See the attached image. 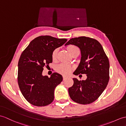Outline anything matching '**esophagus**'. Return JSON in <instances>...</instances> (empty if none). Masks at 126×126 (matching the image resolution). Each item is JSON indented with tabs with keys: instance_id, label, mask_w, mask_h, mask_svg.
Segmentation results:
<instances>
[{
	"instance_id": "esophagus-1",
	"label": "esophagus",
	"mask_w": 126,
	"mask_h": 126,
	"mask_svg": "<svg viewBox=\"0 0 126 126\" xmlns=\"http://www.w3.org/2000/svg\"><path fill=\"white\" fill-rule=\"evenodd\" d=\"M67 78H68V77H65V76H63V80H65V79H66Z\"/></svg>"
}]
</instances>
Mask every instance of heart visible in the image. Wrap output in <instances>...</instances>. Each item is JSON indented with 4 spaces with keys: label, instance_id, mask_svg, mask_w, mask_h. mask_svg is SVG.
I'll use <instances>...</instances> for the list:
<instances>
[{
    "label": "heart",
    "instance_id": "obj_1",
    "mask_svg": "<svg viewBox=\"0 0 126 126\" xmlns=\"http://www.w3.org/2000/svg\"><path fill=\"white\" fill-rule=\"evenodd\" d=\"M66 49H67V50L68 51L69 54H70L74 50L78 49V48L77 47H76L75 46L70 45L67 47ZM57 51H58V50L56 49L54 50L53 52H52V57L53 59L56 58L57 56ZM56 69H57V71L58 72L61 73V74H62L64 75H68L70 74V72L71 71V67L70 65H67V64H61L57 66Z\"/></svg>",
    "mask_w": 126,
    "mask_h": 126
}]
</instances>
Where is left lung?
I'll use <instances>...</instances> for the list:
<instances>
[{
	"label": "left lung",
	"instance_id": "obj_1",
	"mask_svg": "<svg viewBox=\"0 0 126 126\" xmlns=\"http://www.w3.org/2000/svg\"><path fill=\"white\" fill-rule=\"evenodd\" d=\"M77 46L80 50V63L74 74H86V80L74 78V85L68 89L73 101L80 104L94 102L103 92L109 81L110 63L103 47L97 40L81 36L72 38L65 46Z\"/></svg>",
	"mask_w": 126,
	"mask_h": 126
}]
</instances>
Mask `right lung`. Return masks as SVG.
<instances>
[{
  "mask_svg": "<svg viewBox=\"0 0 126 126\" xmlns=\"http://www.w3.org/2000/svg\"><path fill=\"white\" fill-rule=\"evenodd\" d=\"M65 39L50 36H39L29 44L18 62L17 81L25 98L32 105L45 106L53 101L54 90L63 80L62 76L54 72L48 77L43 76V67L52 63L54 50L63 46Z\"/></svg>",
  "mask_w": 126,
  "mask_h": 126,
  "instance_id": "1",
  "label": "right lung"
}]
</instances>
